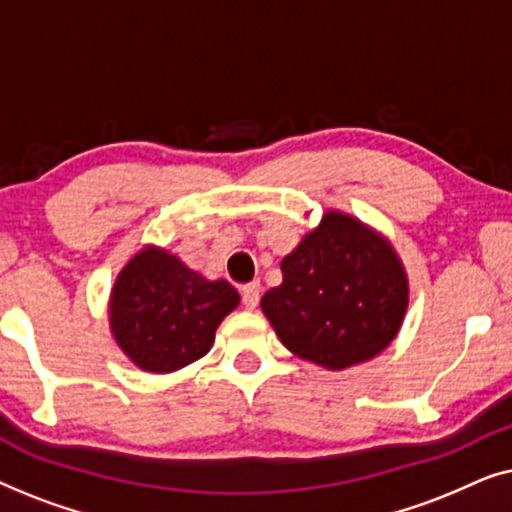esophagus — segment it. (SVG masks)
Instances as JSON below:
<instances>
[{"mask_svg":"<svg viewBox=\"0 0 512 512\" xmlns=\"http://www.w3.org/2000/svg\"><path fill=\"white\" fill-rule=\"evenodd\" d=\"M258 300H261V284L251 282L247 286H242V305L247 307V310H254Z\"/></svg>","mask_w":512,"mask_h":512,"instance_id":"34e87169","label":"esophagus"}]
</instances>
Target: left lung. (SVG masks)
I'll use <instances>...</instances> for the list:
<instances>
[{
  "instance_id": "obj_1",
  "label": "left lung",
  "mask_w": 512,
  "mask_h": 512,
  "mask_svg": "<svg viewBox=\"0 0 512 512\" xmlns=\"http://www.w3.org/2000/svg\"><path fill=\"white\" fill-rule=\"evenodd\" d=\"M282 284L261 307L284 347L342 370L391 345L408 310V275L380 233L354 216L326 212L284 256Z\"/></svg>"
}]
</instances>
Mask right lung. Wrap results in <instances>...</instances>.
<instances>
[{"mask_svg": "<svg viewBox=\"0 0 512 512\" xmlns=\"http://www.w3.org/2000/svg\"><path fill=\"white\" fill-rule=\"evenodd\" d=\"M240 293L226 279L209 282L172 256L146 247L116 277L109 300L111 333L146 373H172L202 359Z\"/></svg>", "mask_w": 512, "mask_h": 512, "instance_id": "obj_1", "label": "right lung"}]
</instances>
